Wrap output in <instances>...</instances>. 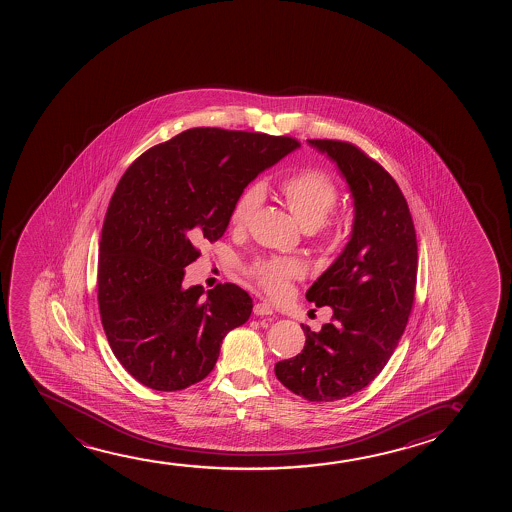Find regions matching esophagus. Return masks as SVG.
<instances>
[{
    "label": "esophagus",
    "mask_w": 512,
    "mask_h": 512,
    "mask_svg": "<svg viewBox=\"0 0 512 512\" xmlns=\"http://www.w3.org/2000/svg\"><path fill=\"white\" fill-rule=\"evenodd\" d=\"M253 313L257 316H269L273 315L274 309L273 306H271V304H267V302H259V304H255Z\"/></svg>",
    "instance_id": "obj_1"
}]
</instances>
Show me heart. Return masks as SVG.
Returning <instances> with one entry per match:
<instances>
[{"label":"heart","mask_w":512,"mask_h":512,"mask_svg":"<svg viewBox=\"0 0 512 512\" xmlns=\"http://www.w3.org/2000/svg\"><path fill=\"white\" fill-rule=\"evenodd\" d=\"M280 194L297 222L306 231H315L322 227L337 204L336 183L329 176L315 169L301 171L283 178L280 183ZM262 203V190L259 185L246 187L232 204L231 222L234 229H245L250 224L255 211ZM323 245L334 250L339 245L336 232H327L323 236ZM302 273L301 264L292 259H262L250 267V274L259 281L260 287L269 294L278 295L283 292L288 280L297 278Z\"/></svg>","instance_id":"b5f03b06"}]
</instances>
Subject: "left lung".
I'll use <instances>...</instances> for the list:
<instances>
[{"label":"left lung","mask_w":512,"mask_h":512,"mask_svg":"<svg viewBox=\"0 0 512 512\" xmlns=\"http://www.w3.org/2000/svg\"><path fill=\"white\" fill-rule=\"evenodd\" d=\"M336 162L353 199L348 243L309 287L306 299L330 306L332 322L313 332L304 350L274 365L276 378L309 402H332L364 390L383 371L413 308L418 245L399 185L360 148L308 140Z\"/></svg>","instance_id":"1"}]
</instances>
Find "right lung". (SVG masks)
Returning <instances> with one entry per match:
<instances>
[{"label": "right lung", "instance_id": "obj_1", "mask_svg": "<svg viewBox=\"0 0 512 512\" xmlns=\"http://www.w3.org/2000/svg\"><path fill=\"white\" fill-rule=\"evenodd\" d=\"M301 145L287 136L194 127L150 148L120 178L99 241L98 302L113 355L141 385L176 392L217 364L252 315L232 283L182 285L197 245L217 241L236 197Z\"/></svg>", "mask_w": 512, "mask_h": 512}]
</instances>
